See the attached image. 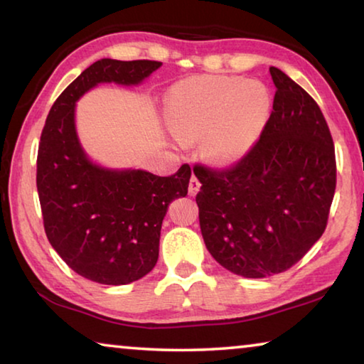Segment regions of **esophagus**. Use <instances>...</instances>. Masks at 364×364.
Segmentation results:
<instances>
[{
  "label": "esophagus",
  "instance_id": "34e87169",
  "mask_svg": "<svg viewBox=\"0 0 364 364\" xmlns=\"http://www.w3.org/2000/svg\"><path fill=\"white\" fill-rule=\"evenodd\" d=\"M199 189H200V181L197 180L196 176H191V180H189V194L191 196H196L197 193H199Z\"/></svg>",
  "mask_w": 364,
  "mask_h": 364
}]
</instances>
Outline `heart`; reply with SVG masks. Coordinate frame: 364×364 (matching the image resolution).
Segmentation results:
<instances>
[{
	"mask_svg": "<svg viewBox=\"0 0 364 364\" xmlns=\"http://www.w3.org/2000/svg\"><path fill=\"white\" fill-rule=\"evenodd\" d=\"M165 102L176 139H204V154L218 165L236 164L254 149L273 109L267 85L231 75L183 80L171 86Z\"/></svg>",
	"mask_w": 364,
	"mask_h": 364,
	"instance_id": "obj_1",
	"label": "heart"
}]
</instances>
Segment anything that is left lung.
<instances>
[{"label": "left lung", "mask_w": 364, "mask_h": 364, "mask_svg": "<svg viewBox=\"0 0 364 364\" xmlns=\"http://www.w3.org/2000/svg\"><path fill=\"white\" fill-rule=\"evenodd\" d=\"M268 125L231 167L194 165L200 231L221 267L244 278L292 268L323 236L336 193V151L316 101L269 67Z\"/></svg>", "instance_id": "obj_1"}]
</instances>
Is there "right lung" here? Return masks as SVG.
Masks as SVG:
<instances>
[{
    "instance_id": "right-lung-1",
    "label": "right lung",
    "mask_w": 364,
    "mask_h": 364,
    "mask_svg": "<svg viewBox=\"0 0 364 364\" xmlns=\"http://www.w3.org/2000/svg\"><path fill=\"white\" fill-rule=\"evenodd\" d=\"M160 65L97 60L60 93L41 132L36 188L48 241L75 273L100 284H128L156 267L164 217L188 194L191 167L157 176L91 164L75 133V102L97 83L138 85Z\"/></svg>"
}]
</instances>
